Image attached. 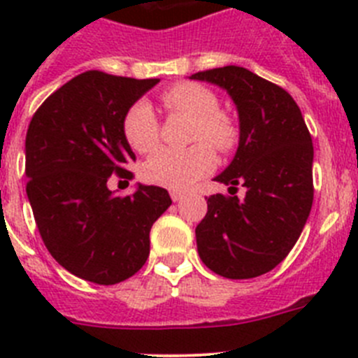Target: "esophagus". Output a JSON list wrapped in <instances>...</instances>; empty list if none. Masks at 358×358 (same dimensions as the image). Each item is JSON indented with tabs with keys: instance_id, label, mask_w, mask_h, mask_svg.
Returning <instances> with one entry per match:
<instances>
[{
	"instance_id": "1",
	"label": "esophagus",
	"mask_w": 358,
	"mask_h": 358,
	"mask_svg": "<svg viewBox=\"0 0 358 358\" xmlns=\"http://www.w3.org/2000/svg\"><path fill=\"white\" fill-rule=\"evenodd\" d=\"M170 197H172L173 202H179L185 199V194H182V192H177V189H172V192H170Z\"/></svg>"
}]
</instances>
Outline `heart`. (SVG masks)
<instances>
[{
  "label": "heart",
  "instance_id": "b5f03b06",
  "mask_svg": "<svg viewBox=\"0 0 358 358\" xmlns=\"http://www.w3.org/2000/svg\"><path fill=\"white\" fill-rule=\"evenodd\" d=\"M164 106L173 113L194 118L192 140L199 143L186 150L161 148L147 159L143 176L152 185L164 188L186 189L210 173L215 166V152L229 150L236 141V129L224 113L218 110V100L208 87L194 82H182L163 93ZM127 143L140 154L154 150L159 141V123L147 100H140L129 109L123 122Z\"/></svg>",
  "mask_w": 358,
  "mask_h": 358
}]
</instances>
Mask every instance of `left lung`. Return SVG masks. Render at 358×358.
<instances>
[{
  "label": "left lung",
  "mask_w": 358,
  "mask_h": 358,
  "mask_svg": "<svg viewBox=\"0 0 358 358\" xmlns=\"http://www.w3.org/2000/svg\"><path fill=\"white\" fill-rule=\"evenodd\" d=\"M189 78L226 91L240 129L235 157L213 179L229 186V195L208 197L195 227L199 256L218 276H262L289 255L312 210V138L294 98L249 69L224 66ZM236 185L246 188L243 199Z\"/></svg>",
  "instance_id": "8db88e82"
}]
</instances>
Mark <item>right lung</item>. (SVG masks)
<instances>
[{
    "mask_svg": "<svg viewBox=\"0 0 358 358\" xmlns=\"http://www.w3.org/2000/svg\"><path fill=\"white\" fill-rule=\"evenodd\" d=\"M157 78L85 71L50 94L28 125L27 195L44 245L66 271L98 285L134 276L150 252V227L172 204L159 186L109 189L136 161L123 134L129 109Z\"/></svg>",
    "mask_w": 358,
    "mask_h": 358,
    "instance_id": "add662e5",
    "label": "right lung"
}]
</instances>
